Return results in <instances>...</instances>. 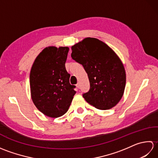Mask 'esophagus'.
I'll return each instance as SVG.
<instances>
[{"label":"esophagus","instance_id":"esophagus-1","mask_svg":"<svg viewBox=\"0 0 158 158\" xmlns=\"http://www.w3.org/2000/svg\"><path fill=\"white\" fill-rule=\"evenodd\" d=\"M76 86H77V88H78L79 89L80 88V84H79V83H77V84L76 85Z\"/></svg>","mask_w":158,"mask_h":158}]
</instances>
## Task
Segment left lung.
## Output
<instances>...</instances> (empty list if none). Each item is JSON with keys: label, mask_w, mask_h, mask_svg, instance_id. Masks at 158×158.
I'll use <instances>...</instances> for the list:
<instances>
[{"label": "left lung", "mask_w": 158, "mask_h": 158, "mask_svg": "<svg viewBox=\"0 0 158 158\" xmlns=\"http://www.w3.org/2000/svg\"><path fill=\"white\" fill-rule=\"evenodd\" d=\"M72 58L82 64L90 88L83 94L89 105L100 110L113 108L122 98L126 71L121 60L105 43L88 37L72 46Z\"/></svg>", "instance_id": "obj_1"}]
</instances>
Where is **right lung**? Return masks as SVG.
<instances>
[{"label": "right lung", "mask_w": 158, "mask_h": 158, "mask_svg": "<svg viewBox=\"0 0 158 158\" xmlns=\"http://www.w3.org/2000/svg\"><path fill=\"white\" fill-rule=\"evenodd\" d=\"M68 47H48L36 57L30 74L33 102L44 115L56 118L69 110L75 85H70L65 62Z\"/></svg>", "instance_id": "right-lung-1"}]
</instances>
